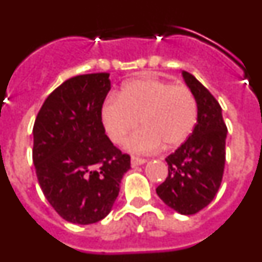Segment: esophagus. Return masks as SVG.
Listing matches in <instances>:
<instances>
[{
  "label": "esophagus",
  "instance_id": "1",
  "mask_svg": "<svg viewBox=\"0 0 262 262\" xmlns=\"http://www.w3.org/2000/svg\"><path fill=\"white\" fill-rule=\"evenodd\" d=\"M144 163H147V160L142 159V157H136V156L131 157V164H133V166L142 165V164H144Z\"/></svg>",
  "mask_w": 262,
  "mask_h": 262
}]
</instances>
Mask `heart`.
Here are the masks:
<instances>
[{
  "label": "heart",
  "instance_id": "obj_1",
  "mask_svg": "<svg viewBox=\"0 0 262 262\" xmlns=\"http://www.w3.org/2000/svg\"><path fill=\"white\" fill-rule=\"evenodd\" d=\"M198 107L193 93L182 85L157 78L128 81L118 97L103 103L101 119L111 142L119 144L140 123L142 129L126 142L129 151L148 154L161 145L176 148L190 136Z\"/></svg>",
  "mask_w": 262,
  "mask_h": 262
}]
</instances>
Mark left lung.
Listing matches in <instances>:
<instances>
[{
	"label": "left lung",
	"instance_id": "obj_1",
	"mask_svg": "<svg viewBox=\"0 0 262 262\" xmlns=\"http://www.w3.org/2000/svg\"><path fill=\"white\" fill-rule=\"evenodd\" d=\"M182 76L196 101V124L186 142L165 159L168 177L156 193L174 211L193 215L214 200L222 184L227 127L215 97L189 72Z\"/></svg>",
	"mask_w": 262,
	"mask_h": 262
}]
</instances>
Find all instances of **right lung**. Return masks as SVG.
Wrapping results in <instances>:
<instances>
[{
  "label": "right lung",
  "instance_id": "right-lung-1",
  "mask_svg": "<svg viewBox=\"0 0 262 262\" xmlns=\"http://www.w3.org/2000/svg\"><path fill=\"white\" fill-rule=\"evenodd\" d=\"M108 73L64 81L36 115L32 161L41 191L67 222L92 224L111 211L129 156L105 134L101 110Z\"/></svg>",
  "mask_w": 262,
  "mask_h": 262
}]
</instances>
